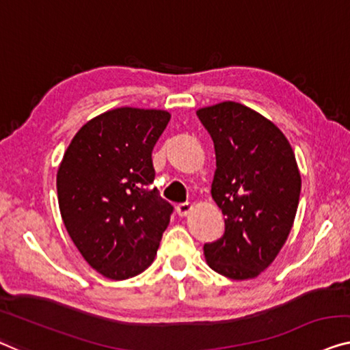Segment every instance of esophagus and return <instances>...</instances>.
<instances>
[{
    "label": "esophagus",
    "instance_id": "34e87169",
    "mask_svg": "<svg viewBox=\"0 0 350 350\" xmlns=\"http://www.w3.org/2000/svg\"><path fill=\"white\" fill-rule=\"evenodd\" d=\"M193 211L191 202H184V204H179L176 207V212L179 217H187Z\"/></svg>",
    "mask_w": 350,
    "mask_h": 350
}]
</instances>
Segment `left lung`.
I'll return each mask as SVG.
<instances>
[{
  "instance_id": "8db88e82",
  "label": "left lung",
  "mask_w": 350,
  "mask_h": 350,
  "mask_svg": "<svg viewBox=\"0 0 350 350\" xmlns=\"http://www.w3.org/2000/svg\"><path fill=\"white\" fill-rule=\"evenodd\" d=\"M196 114L215 148L211 193L225 215L223 237L204 245L206 262L226 278H256L294 225L301 187L295 154L270 119L242 103L226 100Z\"/></svg>"
}]
</instances>
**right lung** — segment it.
Listing matches in <instances>:
<instances>
[{
	"mask_svg": "<svg viewBox=\"0 0 350 350\" xmlns=\"http://www.w3.org/2000/svg\"><path fill=\"white\" fill-rule=\"evenodd\" d=\"M165 109L121 107L92 118L62 157L56 189L64 226L94 270L127 280L154 262L173 207L152 189Z\"/></svg>",
	"mask_w": 350,
	"mask_h": 350,
	"instance_id": "add662e5",
	"label": "right lung"
}]
</instances>
